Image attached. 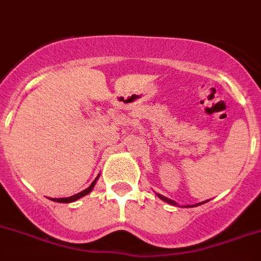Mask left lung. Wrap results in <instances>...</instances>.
Segmentation results:
<instances>
[{"instance_id":"8db88e82","label":"left lung","mask_w":261,"mask_h":261,"mask_svg":"<svg viewBox=\"0 0 261 261\" xmlns=\"http://www.w3.org/2000/svg\"><path fill=\"white\" fill-rule=\"evenodd\" d=\"M159 197H160V198L163 199V201H165V202H168V203H172V205H176V202H174V201H171V199H168L167 198V197H163L162 194H158Z\"/></svg>"}]
</instances>
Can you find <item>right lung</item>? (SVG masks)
<instances>
[{
    "label": "right lung",
    "mask_w": 261,
    "mask_h": 261,
    "mask_svg": "<svg viewBox=\"0 0 261 261\" xmlns=\"http://www.w3.org/2000/svg\"><path fill=\"white\" fill-rule=\"evenodd\" d=\"M94 184H96V180L93 181V182H92V185H90V187L88 188V189L83 190V192H80V193L74 194V196H72V197H67V198H54V201H55V202H63V203L73 202V201H76V199L81 198V197L87 196L88 193H90V190L93 189V187H94Z\"/></svg>",
    "instance_id": "right-lung-1"
}]
</instances>
